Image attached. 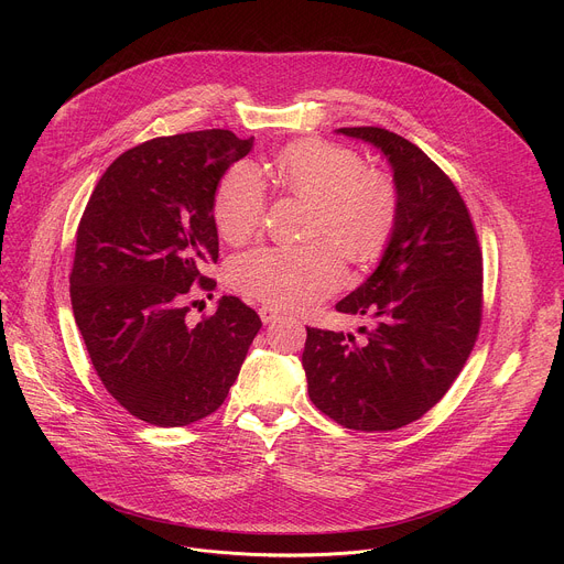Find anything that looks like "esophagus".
Here are the masks:
<instances>
[{"instance_id": "esophagus-1", "label": "esophagus", "mask_w": 564, "mask_h": 564, "mask_svg": "<svg viewBox=\"0 0 564 564\" xmlns=\"http://www.w3.org/2000/svg\"><path fill=\"white\" fill-rule=\"evenodd\" d=\"M259 314H261L263 324H272V321L279 318V312H276L272 305H261V307H259Z\"/></svg>"}]
</instances>
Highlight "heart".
Listing matches in <instances>:
<instances>
[{
    "instance_id": "b5f03b06",
    "label": "heart",
    "mask_w": 564,
    "mask_h": 564,
    "mask_svg": "<svg viewBox=\"0 0 564 564\" xmlns=\"http://www.w3.org/2000/svg\"><path fill=\"white\" fill-rule=\"evenodd\" d=\"M283 192L312 203L301 248H257L234 257L229 283L279 310H305L337 292L346 281L344 254L352 263L383 252L399 218L394 178L366 167L364 158L326 140L288 144L276 160ZM270 203L263 172L238 160L218 178L212 214L223 238L243 243L261 227Z\"/></svg>"
}]
</instances>
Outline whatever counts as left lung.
Here are the masks:
<instances>
[{
    "mask_svg": "<svg viewBox=\"0 0 564 564\" xmlns=\"http://www.w3.org/2000/svg\"><path fill=\"white\" fill-rule=\"evenodd\" d=\"M390 160L399 218L379 268L339 312L368 318L364 339L307 328L312 404L350 431H394L426 415L462 372L481 326V250L453 181L411 140L344 127Z\"/></svg>",
    "mask_w": 564,
    "mask_h": 564,
    "instance_id": "1",
    "label": "left lung"
}]
</instances>
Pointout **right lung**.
<instances>
[{
    "label": "right lung",
    "instance_id": "obj_1",
    "mask_svg": "<svg viewBox=\"0 0 564 564\" xmlns=\"http://www.w3.org/2000/svg\"><path fill=\"white\" fill-rule=\"evenodd\" d=\"M252 140L227 129L147 140L98 181L75 234L70 305L107 392L153 426H187L220 409L261 330L223 296L189 326V294L212 292L218 259L212 198ZM196 284V289L191 285Z\"/></svg>",
    "mask_w": 564,
    "mask_h": 564
}]
</instances>
